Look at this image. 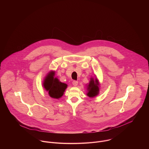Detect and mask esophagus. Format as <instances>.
Masks as SVG:
<instances>
[{"label": "esophagus", "instance_id": "1", "mask_svg": "<svg viewBox=\"0 0 149 149\" xmlns=\"http://www.w3.org/2000/svg\"><path fill=\"white\" fill-rule=\"evenodd\" d=\"M78 81H75V80H74V81H72V84H73V86H77V85H78Z\"/></svg>", "mask_w": 149, "mask_h": 149}]
</instances>
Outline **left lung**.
Wrapping results in <instances>:
<instances>
[{
	"label": "left lung",
	"mask_w": 149,
	"mask_h": 149,
	"mask_svg": "<svg viewBox=\"0 0 149 149\" xmlns=\"http://www.w3.org/2000/svg\"><path fill=\"white\" fill-rule=\"evenodd\" d=\"M88 91L87 95L90 97H94L98 95L99 92V88H98V82L97 79H96L95 81L93 78H91L90 84H88Z\"/></svg>",
	"instance_id": "left-lung-1"
}]
</instances>
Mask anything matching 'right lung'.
Returning <instances> with one entry per match:
<instances>
[{"label": "right lung", "mask_w": 149, "mask_h": 149, "mask_svg": "<svg viewBox=\"0 0 149 149\" xmlns=\"http://www.w3.org/2000/svg\"><path fill=\"white\" fill-rule=\"evenodd\" d=\"M54 75L55 73L53 71L48 74L44 82V87L48 91L51 97L58 99L62 96L67 85L60 82L57 78H54Z\"/></svg>", "instance_id": "add662e5"}]
</instances>
